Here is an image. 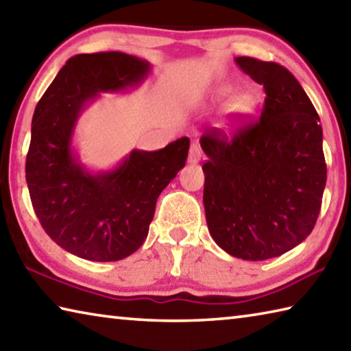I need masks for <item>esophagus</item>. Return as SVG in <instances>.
Listing matches in <instances>:
<instances>
[{"label":"esophagus","mask_w":351,"mask_h":351,"mask_svg":"<svg viewBox=\"0 0 351 351\" xmlns=\"http://www.w3.org/2000/svg\"><path fill=\"white\" fill-rule=\"evenodd\" d=\"M202 160V149L197 143H193L189 148V154H188V163L195 165Z\"/></svg>","instance_id":"obj_1"}]
</instances>
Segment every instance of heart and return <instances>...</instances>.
I'll return each instance as SVG.
<instances>
[{
  "mask_svg": "<svg viewBox=\"0 0 351 351\" xmlns=\"http://www.w3.org/2000/svg\"><path fill=\"white\" fill-rule=\"evenodd\" d=\"M230 96V88L224 87L217 91V97L218 99H226ZM256 108V102L255 99L250 95H243L241 97H238L235 104L232 105V113L238 117H247L255 111Z\"/></svg>",
  "mask_w": 351,
  "mask_h": 351,
  "instance_id": "heart-1",
  "label": "heart"
}]
</instances>
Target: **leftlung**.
Wrapping results in <instances>:
<instances>
[{"label":"left lung","mask_w":351,"mask_h":351,"mask_svg":"<svg viewBox=\"0 0 351 351\" xmlns=\"http://www.w3.org/2000/svg\"><path fill=\"white\" fill-rule=\"evenodd\" d=\"M235 64L264 85L260 121L232 141L204 134L203 204L210 237L247 261L280 256L312 232L327 180L319 116L282 65L238 56Z\"/></svg>","instance_id":"left-lung-1"}]
</instances>
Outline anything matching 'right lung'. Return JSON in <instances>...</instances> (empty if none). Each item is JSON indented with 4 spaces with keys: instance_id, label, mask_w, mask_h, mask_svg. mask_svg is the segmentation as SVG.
<instances>
[{
    "instance_id": "obj_1",
    "label": "right lung",
    "mask_w": 351,
    "mask_h": 351,
    "mask_svg": "<svg viewBox=\"0 0 351 351\" xmlns=\"http://www.w3.org/2000/svg\"><path fill=\"white\" fill-rule=\"evenodd\" d=\"M151 73L145 59L122 51L76 55L38 102L25 158V182L45 232L90 261L134 254L148 235L157 198L184 167L189 138L157 151L133 149L116 167L93 171L73 145L82 113L102 93L137 88Z\"/></svg>"
}]
</instances>
